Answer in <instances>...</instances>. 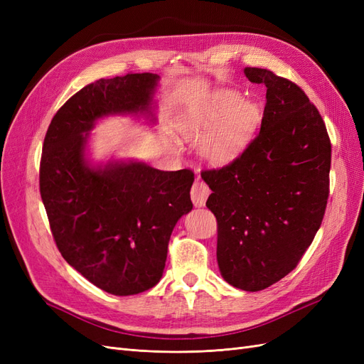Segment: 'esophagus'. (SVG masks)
Returning a JSON list of instances; mask_svg holds the SVG:
<instances>
[{
	"mask_svg": "<svg viewBox=\"0 0 364 364\" xmlns=\"http://www.w3.org/2000/svg\"><path fill=\"white\" fill-rule=\"evenodd\" d=\"M209 193H211V191H209L206 183H203L200 181H196L194 185H193V188H191V200H193L194 206H197V208L205 206Z\"/></svg>",
	"mask_w": 364,
	"mask_h": 364,
	"instance_id": "obj_1",
	"label": "esophagus"
}]
</instances>
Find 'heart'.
I'll list each match as a JSON object with an SVG mask.
<instances>
[{"mask_svg": "<svg viewBox=\"0 0 364 364\" xmlns=\"http://www.w3.org/2000/svg\"><path fill=\"white\" fill-rule=\"evenodd\" d=\"M261 119L255 103L238 92L217 90L178 118L179 134L199 141L200 158L211 165H226L247 147Z\"/></svg>", "mask_w": 364, "mask_h": 364, "instance_id": "1", "label": "heart"}]
</instances>
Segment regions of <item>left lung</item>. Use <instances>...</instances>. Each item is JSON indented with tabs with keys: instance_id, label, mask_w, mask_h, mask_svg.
<instances>
[{
	"instance_id": "1",
	"label": "left lung",
	"mask_w": 364,
	"mask_h": 364,
	"mask_svg": "<svg viewBox=\"0 0 364 364\" xmlns=\"http://www.w3.org/2000/svg\"><path fill=\"white\" fill-rule=\"evenodd\" d=\"M266 86L257 138L234 162L202 173L217 218V262L237 289L259 291L282 279L310 247L329 194L331 142L305 92L269 70L245 68Z\"/></svg>"
}]
</instances>
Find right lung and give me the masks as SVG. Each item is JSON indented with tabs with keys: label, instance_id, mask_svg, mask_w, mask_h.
Here are the masks:
<instances>
[{
	"label": "right lung",
	"instance_id": "add662e5",
	"mask_svg": "<svg viewBox=\"0 0 364 364\" xmlns=\"http://www.w3.org/2000/svg\"><path fill=\"white\" fill-rule=\"evenodd\" d=\"M158 86L151 73L87 85L59 109L43 139L39 186L58 249L95 287L115 296L155 287L173 229L193 209L191 170L87 158L97 121L132 115L156 123Z\"/></svg>",
	"mask_w": 364,
	"mask_h": 364
}]
</instances>
